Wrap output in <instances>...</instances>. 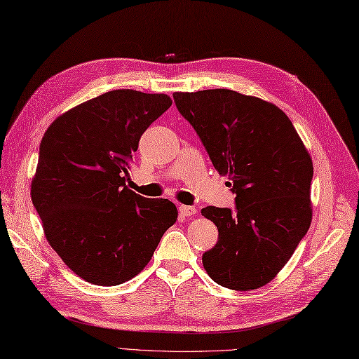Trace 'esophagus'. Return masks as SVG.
Listing matches in <instances>:
<instances>
[{"mask_svg": "<svg viewBox=\"0 0 359 359\" xmlns=\"http://www.w3.org/2000/svg\"><path fill=\"white\" fill-rule=\"evenodd\" d=\"M178 210L182 216H194L196 213V208L191 205H180Z\"/></svg>", "mask_w": 359, "mask_h": 359, "instance_id": "1", "label": "esophagus"}]
</instances>
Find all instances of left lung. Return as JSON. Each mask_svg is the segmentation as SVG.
Instances as JSON below:
<instances>
[{
  "label": "left lung",
  "mask_w": 359,
  "mask_h": 359,
  "mask_svg": "<svg viewBox=\"0 0 359 359\" xmlns=\"http://www.w3.org/2000/svg\"><path fill=\"white\" fill-rule=\"evenodd\" d=\"M173 99L236 194V213L201 210L219 231L204 252V269L233 291L265 286L311 226V155L274 103L224 88L173 93Z\"/></svg>",
  "instance_id": "left-lung-1"
}]
</instances>
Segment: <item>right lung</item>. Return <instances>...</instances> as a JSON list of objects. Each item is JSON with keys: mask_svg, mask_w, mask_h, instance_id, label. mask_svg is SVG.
<instances>
[{"mask_svg": "<svg viewBox=\"0 0 359 359\" xmlns=\"http://www.w3.org/2000/svg\"><path fill=\"white\" fill-rule=\"evenodd\" d=\"M170 104L168 94L109 91L60 114L42 137L33 205L50 247L85 282L130 280L177 222L169 199L125 184L140 137Z\"/></svg>", "mask_w": 359, "mask_h": 359, "instance_id": "right-lung-1", "label": "right lung"}]
</instances>
